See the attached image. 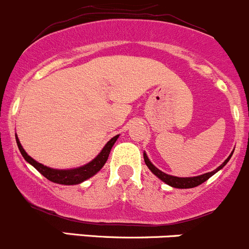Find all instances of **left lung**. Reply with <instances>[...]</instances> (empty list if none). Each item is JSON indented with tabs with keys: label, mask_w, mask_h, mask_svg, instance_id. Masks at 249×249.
<instances>
[{
	"label": "left lung",
	"mask_w": 249,
	"mask_h": 249,
	"mask_svg": "<svg viewBox=\"0 0 249 249\" xmlns=\"http://www.w3.org/2000/svg\"><path fill=\"white\" fill-rule=\"evenodd\" d=\"M232 153L229 155V157H228V159L225 160V161L223 162V164L220 165L219 167H217V169L214 170V171L203 173V175L196 176V177H176V176L167 175V173L162 172L161 170L157 169V167H155L154 165H153L152 162H150V160L148 159V157H147V154H145V153H143V158H144V162H145V165H147V166H148V169H149L150 171L154 173V175L157 176L158 178H160V179H161L162 182H165V183H166V184L171 185L172 188H179V189H188V188H194V187H197V185L202 184V183L206 182V180H207L208 178L212 177V176L214 175L215 172H218V171H219V170H222L223 167H224L225 165H227V162L230 160V158H231Z\"/></svg>",
	"instance_id": "left-lung-1"
}]
</instances>
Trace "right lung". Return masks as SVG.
I'll list each match as a JSON object with an SVG mask.
<instances>
[{"instance_id": "1", "label": "right lung", "mask_w": 249, "mask_h": 249, "mask_svg": "<svg viewBox=\"0 0 249 249\" xmlns=\"http://www.w3.org/2000/svg\"><path fill=\"white\" fill-rule=\"evenodd\" d=\"M118 137H119V135L112 137V139L106 143L104 149L99 153V155H97L94 160H91L90 162L85 164L84 166L77 167V169H70V170H56V169H50V167L44 166V165H42L41 162L36 161V160L32 159L30 155H27V153L25 152L21 143H20L19 139H18V136L16 135L18 148H19L20 153H21V155L24 157V159L26 160L29 164H31L37 171L41 172L47 179L52 180V182L54 183H59V184H65V185L79 184V183L84 182V180L89 179L90 177L96 175V173L104 167V165L106 164L107 159H108L110 149H112V147L114 145L115 141L118 140Z\"/></svg>"}]
</instances>
